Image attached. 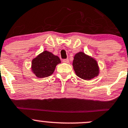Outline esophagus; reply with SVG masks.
Returning <instances> with one entry per match:
<instances>
[{
  "instance_id": "34e87169",
  "label": "esophagus",
  "mask_w": 128,
  "mask_h": 128,
  "mask_svg": "<svg viewBox=\"0 0 128 128\" xmlns=\"http://www.w3.org/2000/svg\"><path fill=\"white\" fill-rule=\"evenodd\" d=\"M63 63H68L69 60L68 59H64V60H63Z\"/></svg>"
}]
</instances>
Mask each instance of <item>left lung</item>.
I'll return each mask as SVG.
<instances>
[{
  "label": "left lung",
  "mask_w": 128,
  "mask_h": 128,
  "mask_svg": "<svg viewBox=\"0 0 128 128\" xmlns=\"http://www.w3.org/2000/svg\"><path fill=\"white\" fill-rule=\"evenodd\" d=\"M73 66L76 75L84 80H90L98 74L97 62L83 52H79L75 54Z\"/></svg>",
  "instance_id": "8db88e82"
}]
</instances>
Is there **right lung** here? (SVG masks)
I'll list each match as a JSON object with an SVG mask.
<instances>
[{"instance_id": "add662e5", "label": "right lung", "mask_w": 128, "mask_h": 128, "mask_svg": "<svg viewBox=\"0 0 128 128\" xmlns=\"http://www.w3.org/2000/svg\"><path fill=\"white\" fill-rule=\"evenodd\" d=\"M60 63L59 57L44 51L32 60V70L37 77H47L53 74L56 66Z\"/></svg>"}]
</instances>
